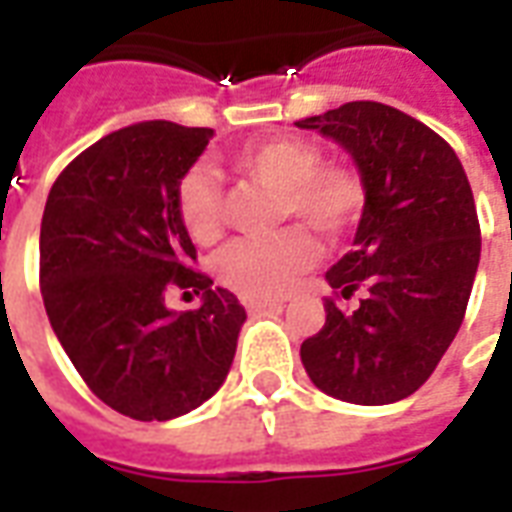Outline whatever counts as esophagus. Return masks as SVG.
Instances as JSON below:
<instances>
[{"mask_svg": "<svg viewBox=\"0 0 512 512\" xmlns=\"http://www.w3.org/2000/svg\"><path fill=\"white\" fill-rule=\"evenodd\" d=\"M244 307L249 312H266L282 307V299H244Z\"/></svg>", "mask_w": 512, "mask_h": 512, "instance_id": "34e87169", "label": "esophagus"}]
</instances>
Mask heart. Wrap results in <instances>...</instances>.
Returning <instances> with one entry per match:
<instances>
[{
    "mask_svg": "<svg viewBox=\"0 0 512 512\" xmlns=\"http://www.w3.org/2000/svg\"><path fill=\"white\" fill-rule=\"evenodd\" d=\"M321 147L307 139H271L233 158L238 172L268 191H279V219H299L329 241H340L365 211V180L343 164H321ZM175 208L194 241L222 235V194L205 167L183 172ZM318 246L307 227L293 224L268 238H241L216 257V277L244 299H271L315 263Z\"/></svg>",
    "mask_w": 512,
    "mask_h": 512,
    "instance_id": "obj_1",
    "label": "heart"
}]
</instances>
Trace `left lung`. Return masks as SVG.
Returning <instances> with one entry per match:
<instances>
[{
    "instance_id": "8db88e82",
    "label": "left lung",
    "mask_w": 512,
    "mask_h": 512,
    "mask_svg": "<svg viewBox=\"0 0 512 512\" xmlns=\"http://www.w3.org/2000/svg\"><path fill=\"white\" fill-rule=\"evenodd\" d=\"M354 156L365 213L354 249L326 271V323L301 362L326 395L384 406L414 395L461 329L480 263V222L461 161L395 106L351 101L304 117ZM363 299L345 311L342 299Z\"/></svg>"
}]
</instances>
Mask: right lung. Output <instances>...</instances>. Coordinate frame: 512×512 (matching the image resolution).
Instances as JSON below:
<instances>
[{
    "label": "right lung",
    "mask_w": 512,
    "mask_h": 512,
    "mask_svg": "<svg viewBox=\"0 0 512 512\" xmlns=\"http://www.w3.org/2000/svg\"><path fill=\"white\" fill-rule=\"evenodd\" d=\"M213 128L150 120L82 150L40 222V293L51 329L98 400L142 422L202 406L224 384L246 310L211 288L175 208V186ZM169 289L203 307L166 310Z\"/></svg>",
    "instance_id": "add662e5"
}]
</instances>
